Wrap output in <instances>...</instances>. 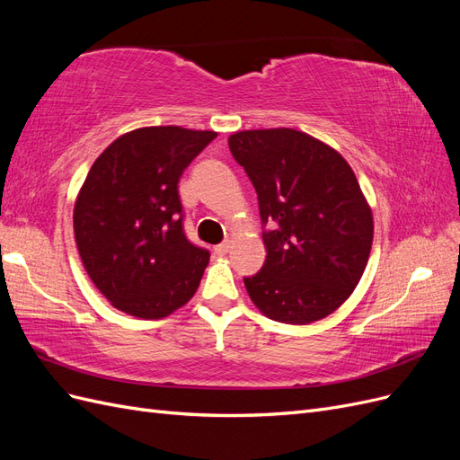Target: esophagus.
I'll list each match as a JSON object with an SVG mask.
<instances>
[{
    "label": "esophagus",
    "instance_id": "obj_1",
    "mask_svg": "<svg viewBox=\"0 0 460 460\" xmlns=\"http://www.w3.org/2000/svg\"><path fill=\"white\" fill-rule=\"evenodd\" d=\"M228 249H230V243L225 242V243H220V245L215 247V253H217V255H226Z\"/></svg>",
    "mask_w": 460,
    "mask_h": 460
}]
</instances>
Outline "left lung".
<instances>
[{
  "label": "left lung",
  "mask_w": 460,
  "mask_h": 460,
  "mask_svg": "<svg viewBox=\"0 0 460 460\" xmlns=\"http://www.w3.org/2000/svg\"><path fill=\"white\" fill-rule=\"evenodd\" d=\"M257 198L267 249L262 269L243 278L255 307L282 324H311L349 299L372 249V208L340 153L296 128L228 137Z\"/></svg>",
  "instance_id": "obj_1"
}]
</instances>
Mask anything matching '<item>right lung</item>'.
Here are the masks:
<instances>
[{"mask_svg":"<svg viewBox=\"0 0 460 460\" xmlns=\"http://www.w3.org/2000/svg\"><path fill=\"white\" fill-rule=\"evenodd\" d=\"M215 137L144 127L93 161L75 201V240L90 280L115 309L164 318L198 291L208 252L184 235L178 180Z\"/></svg>","mask_w":460,"mask_h":460,"instance_id":"obj_1","label":"right lung"}]
</instances>
